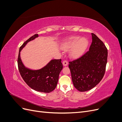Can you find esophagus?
Wrapping results in <instances>:
<instances>
[{"mask_svg":"<svg viewBox=\"0 0 122 122\" xmlns=\"http://www.w3.org/2000/svg\"><path fill=\"white\" fill-rule=\"evenodd\" d=\"M68 61L66 60H64L63 61H62V65H63L64 66H67L68 65Z\"/></svg>","mask_w":122,"mask_h":122,"instance_id":"1","label":"esophagus"}]
</instances>
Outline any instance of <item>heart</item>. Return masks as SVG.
I'll return each mask as SVG.
<instances>
[{"mask_svg": "<svg viewBox=\"0 0 122 122\" xmlns=\"http://www.w3.org/2000/svg\"><path fill=\"white\" fill-rule=\"evenodd\" d=\"M88 42L86 39L80 38L79 36H72L62 43L61 48L65 50L71 49L70 55L75 58L81 55L86 50Z\"/></svg>", "mask_w": 122, "mask_h": 122, "instance_id": "b5f03b06", "label": "heart"}]
</instances>
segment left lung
I'll return each instance as SVG.
<instances>
[{"label": "left lung", "mask_w": 122, "mask_h": 122, "mask_svg": "<svg viewBox=\"0 0 122 122\" xmlns=\"http://www.w3.org/2000/svg\"><path fill=\"white\" fill-rule=\"evenodd\" d=\"M89 51L76 60L69 62L74 86L80 92L94 88L104 75L107 61V49L101 40L92 33Z\"/></svg>", "instance_id": "obj_1"}]
</instances>
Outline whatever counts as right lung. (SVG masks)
Listing matches in <instances>:
<instances>
[{"label":"right lung","instance_id":"obj_1","mask_svg":"<svg viewBox=\"0 0 122 122\" xmlns=\"http://www.w3.org/2000/svg\"><path fill=\"white\" fill-rule=\"evenodd\" d=\"M39 36L38 34L32 36L22 45L19 51L18 66L21 77L32 89L36 91L48 93L56 87L59 75L63 68L60 60H52L45 66L39 70L29 69L23 64L20 57V52L29 42Z\"/></svg>","mask_w":122,"mask_h":122}]
</instances>
